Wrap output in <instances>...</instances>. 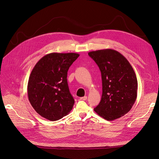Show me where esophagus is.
Here are the masks:
<instances>
[{
	"label": "esophagus",
	"instance_id": "1",
	"mask_svg": "<svg viewBox=\"0 0 159 159\" xmlns=\"http://www.w3.org/2000/svg\"><path fill=\"white\" fill-rule=\"evenodd\" d=\"M87 96H84V97L80 98V100H87Z\"/></svg>",
	"mask_w": 159,
	"mask_h": 159
}]
</instances>
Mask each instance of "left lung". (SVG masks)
I'll use <instances>...</instances> for the list:
<instances>
[{"mask_svg":"<svg viewBox=\"0 0 159 159\" xmlns=\"http://www.w3.org/2000/svg\"><path fill=\"white\" fill-rule=\"evenodd\" d=\"M88 54L99 66L102 80V99L94 111L108 121L123 116L131 109L137 96L138 82L132 66L112 49L91 51Z\"/></svg>","mask_w":159,"mask_h":159,"instance_id":"left-lung-1","label":"left lung"}]
</instances>
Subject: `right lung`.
Masks as SVG:
<instances>
[{"instance_id":"right-lung-1","label":"right lung","mask_w":159,"mask_h":159,"mask_svg":"<svg viewBox=\"0 0 159 159\" xmlns=\"http://www.w3.org/2000/svg\"><path fill=\"white\" fill-rule=\"evenodd\" d=\"M80 56L76 53L53 52L36 63L28 83V100L42 117L56 121L72 109L74 100L67 83V72Z\"/></svg>"}]
</instances>
